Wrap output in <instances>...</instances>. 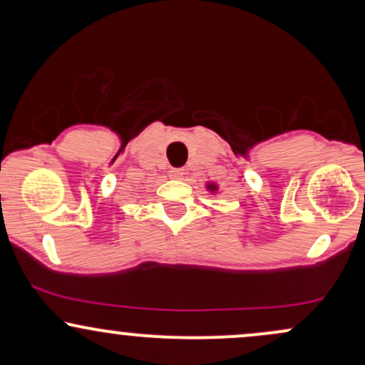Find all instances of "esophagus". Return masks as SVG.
<instances>
[{"mask_svg":"<svg viewBox=\"0 0 365 365\" xmlns=\"http://www.w3.org/2000/svg\"><path fill=\"white\" fill-rule=\"evenodd\" d=\"M183 175H185V171H183L182 168H175V170H171V171H170V177H171V178H175V180L183 178Z\"/></svg>","mask_w":365,"mask_h":365,"instance_id":"esophagus-1","label":"esophagus"}]
</instances>
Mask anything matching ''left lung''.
Wrapping results in <instances>:
<instances>
[{
  "instance_id": "left-lung-1",
  "label": "left lung",
  "mask_w": 365,
  "mask_h": 365,
  "mask_svg": "<svg viewBox=\"0 0 365 365\" xmlns=\"http://www.w3.org/2000/svg\"><path fill=\"white\" fill-rule=\"evenodd\" d=\"M206 188H207L209 192H211V194H216L217 188H220V187H217L215 182H207V183H206Z\"/></svg>"
}]
</instances>
